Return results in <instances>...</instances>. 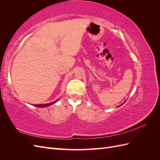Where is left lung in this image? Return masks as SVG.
<instances>
[{
  "instance_id": "left-lung-1",
  "label": "left lung",
  "mask_w": 160,
  "mask_h": 160,
  "mask_svg": "<svg viewBox=\"0 0 160 160\" xmlns=\"http://www.w3.org/2000/svg\"><path fill=\"white\" fill-rule=\"evenodd\" d=\"M125 102H124V103H125ZM121 105H118V107H117V108H118V107H120V106H121Z\"/></svg>"
}]
</instances>
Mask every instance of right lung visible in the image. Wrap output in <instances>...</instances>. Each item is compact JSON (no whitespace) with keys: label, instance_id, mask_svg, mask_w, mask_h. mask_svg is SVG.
<instances>
[{"label":"right lung","instance_id":"right-lung-1","mask_svg":"<svg viewBox=\"0 0 160 160\" xmlns=\"http://www.w3.org/2000/svg\"><path fill=\"white\" fill-rule=\"evenodd\" d=\"M57 101H59V99H58L57 101H53V102L49 103H45V104H38V105H35V106L37 108H46V107H49L50 105H52V104L55 103Z\"/></svg>","mask_w":160,"mask_h":160}]
</instances>
